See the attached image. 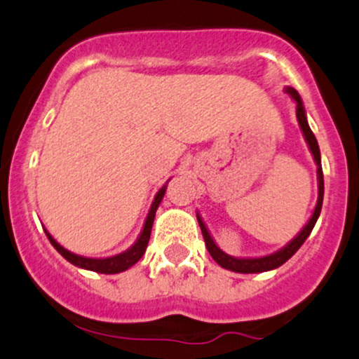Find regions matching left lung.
Listing matches in <instances>:
<instances>
[{
    "mask_svg": "<svg viewBox=\"0 0 359 359\" xmlns=\"http://www.w3.org/2000/svg\"><path fill=\"white\" fill-rule=\"evenodd\" d=\"M285 91H287L288 95L292 96L293 100H295V103H297V120H299V126L302 128V132H304L305 142H307L310 152H312V156H313V161H316V164H317L319 198H317L316 208H313L312 217H310L309 222L305 224V227L302 229V231L297 233V236L293 237V239L290 241L287 245H283L280 251L273 252V255H268V256H261V257H233V256L225 255L222 249H220L219 245L215 244V241L212 239V236H210V232H208L207 225L203 224L201 217L198 215V213H196V219H198L201 233H203L205 245H207L210 256L213 257V259H215L217 264H220V266L225 268V269H231V271H233V273H263V271H269V269H275L278 266H281L283 263H287L290 257H292L297 251H299L300 245L305 243V239H307V237L310 236L313 225H316L317 219H319V215H320L322 200H324V175H322L319 144H317L316 135L312 134V130H310V127H309L307 115H305V108H304V103H302L299 91L293 90V88H290V86L285 88Z\"/></svg>",
    "mask_w": 359,
    "mask_h": 359,
    "instance_id": "left-lung-1",
    "label": "left lung"
}]
</instances>
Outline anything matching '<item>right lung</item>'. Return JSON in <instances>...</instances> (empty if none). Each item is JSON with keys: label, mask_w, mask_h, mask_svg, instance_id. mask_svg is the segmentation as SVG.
<instances>
[{"label": "right lung", "mask_w": 359, "mask_h": 359, "mask_svg": "<svg viewBox=\"0 0 359 359\" xmlns=\"http://www.w3.org/2000/svg\"><path fill=\"white\" fill-rule=\"evenodd\" d=\"M166 188H168V181H166V184H164V187L161 188L158 193H156L154 201H152V205H151V210H149L146 222H144L142 232L139 233V237H137L135 243L132 244L127 251L120 252V255H115L110 257L79 256V255H74V252L67 251V249H64L62 245H60L47 231H46V233H47V237H49L50 244L57 249L59 255L62 256L64 259L69 261L71 264H74V266L83 268V269H90V271H96V273H103V275H115V273H122L130 266H134L137 261L144 256V252H146V248L149 244V237H151L152 224H154L156 210H158L161 200H163L164 193H166Z\"/></svg>", "instance_id": "obj_1"}]
</instances>
